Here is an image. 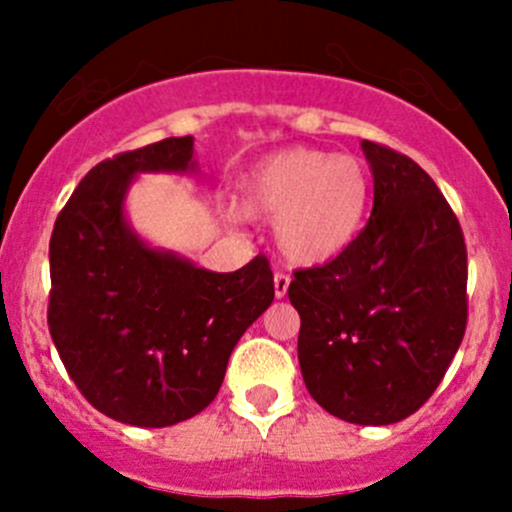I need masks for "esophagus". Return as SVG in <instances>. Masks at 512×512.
<instances>
[{
    "instance_id": "obj_1",
    "label": "esophagus",
    "mask_w": 512,
    "mask_h": 512,
    "mask_svg": "<svg viewBox=\"0 0 512 512\" xmlns=\"http://www.w3.org/2000/svg\"><path fill=\"white\" fill-rule=\"evenodd\" d=\"M289 289V275L287 272H275V297L282 299Z\"/></svg>"
}]
</instances>
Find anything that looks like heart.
Here are the masks:
<instances>
[{
  "label": "heart",
  "mask_w": 512,
  "mask_h": 512,
  "mask_svg": "<svg viewBox=\"0 0 512 512\" xmlns=\"http://www.w3.org/2000/svg\"><path fill=\"white\" fill-rule=\"evenodd\" d=\"M369 170L354 156L289 148L252 168L242 210L275 218V242L292 265L314 267L342 255L369 210Z\"/></svg>",
  "instance_id": "obj_1"
}]
</instances>
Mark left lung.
I'll return each mask as SVG.
<instances>
[{
	"instance_id": "8db88e82",
	"label": "left lung",
	"mask_w": 512,
	"mask_h": 512,
	"mask_svg": "<svg viewBox=\"0 0 512 512\" xmlns=\"http://www.w3.org/2000/svg\"><path fill=\"white\" fill-rule=\"evenodd\" d=\"M374 175L369 223L339 257L294 272L299 366L342 421L386 426L421 409L463 342L468 255L456 213L404 153L361 141Z\"/></svg>"
}]
</instances>
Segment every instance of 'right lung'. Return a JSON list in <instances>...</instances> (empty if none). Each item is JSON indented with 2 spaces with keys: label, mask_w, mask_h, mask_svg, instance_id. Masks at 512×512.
<instances>
[{
  "label": "right lung",
  "mask_w": 512,
  "mask_h": 512,
  "mask_svg": "<svg viewBox=\"0 0 512 512\" xmlns=\"http://www.w3.org/2000/svg\"><path fill=\"white\" fill-rule=\"evenodd\" d=\"M195 170L193 136L101 160L56 218L49 332L66 371L113 421L163 428L218 396L227 359L275 299L270 262L210 272L153 250L123 218L138 173Z\"/></svg>",
  "instance_id": "right-lung-1"
}]
</instances>
